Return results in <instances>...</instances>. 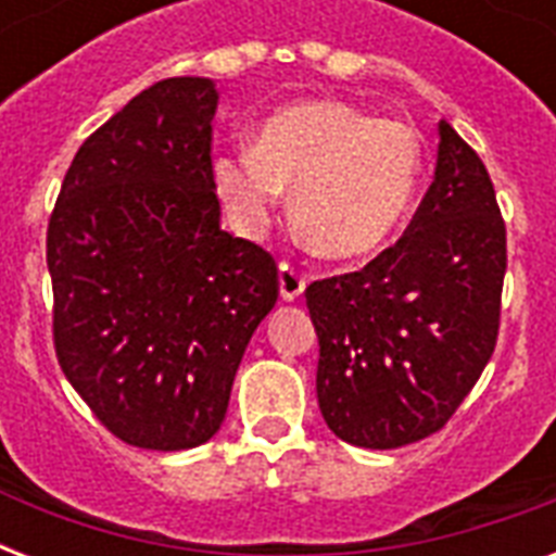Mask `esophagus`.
I'll return each instance as SVG.
<instances>
[{
  "label": "esophagus",
  "mask_w": 556,
  "mask_h": 556,
  "mask_svg": "<svg viewBox=\"0 0 556 556\" xmlns=\"http://www.w3.org/2000/svg\"><path fill=\"white\" fill-rule=\"evenodd\" d=\"M305 274L296 265H291V262H279V294H282V300H296V296L303 294L305 291Z\"/></svg>",
  "instance_id": "34e87169"
}]
</instances>
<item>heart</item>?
Here are the masks:
<instances>
[{
    "mask_svg": "<svg viewBox=\"0 0 556 556\" xmlns=\"http://www.w3.org/2000/svg\"><path fill=\"white\" fill-rule=\"evenodd\" d=\"M424 143L413 126L346 100H296L270 112L251 147L213 161L230 218L262 233L294 187V216L329 260H357L392 239L415 199Z\"/></svg>",
    "mask_w": 556,
    "mask_h": 556,
    "instance_id": "heart-1",
    "label": "heart"
}]
</instances>
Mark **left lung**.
I'll list each match as a JSON object with an SVG mask.
<instances>
[{"instance_id":"obj_1","label":"left lung","mask_w":556,"mask_h":556,"mask_svg":"<svg viewBox=\"0 0 556 556\" xmlns=\"http://www.w3.org/2000/svg\"><path fill=\"white\" fill-rule=\"evenodd\" d=\"M439 135L435 178L406 233L366 268L305 288L320 413L355 447L439 432L500 338L505 218L473 147L444 121Z\"/></svg>"}]
</instances>
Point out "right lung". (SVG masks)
Here are the masks:
<instances>
[{
  "label": "right lung",
  "instance_id": "add662e5",
  "mask_svg": "<svg viewBox=\"0 0 556 556\" xmlns=\"http://www.w3.org/2000/svg\"><path fill=\"white\" fill-rule=\"evenodd\" d=\"M204 77L143 89L83 141L48 218L54 352L112 435L190 450L225 421L277 260L218 227Z\"/></svg>",
  "mask_w": 556,
  "mask_h": 556
}]
</instances>
